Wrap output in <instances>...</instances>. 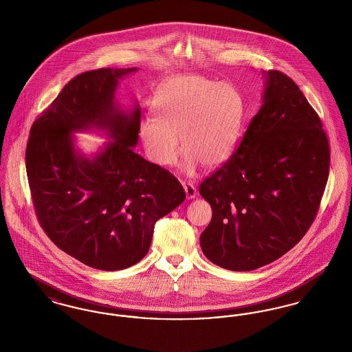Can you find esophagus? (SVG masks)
Wrapping results in <instances>:
<instances>
[{
    "mask_svg": "<svg viewBox=\"0 0 352 352\" xmlns=\"http://www.w3.org/2000/svg\"><path fill=\"white\" fill-rule=\"evenodd\" d=\"M184 192L187 199H194L197 197V188L191 184H184Z\"/></svg>",
    "mask_w": 352,
    "mask_h": 352,
    "instance_id": "1",
    "label": "esophagus"
}]
</instances>
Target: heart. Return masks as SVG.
Wrapping results in <instances>:
<instances>
[{"mask_svg":"<svg viewBox=\"0 0 352 352\" xmlns=\"http://www.w3.org/2000/svg\"><path fill=\"white\" fill-rule=\"evenodd\" d=\"M153 118L140 124V137L151 161L171 166L182 153L184 173L221 168L234 154L244 113L241 95L228 83L201 75H181L166 80L151 100Z\"/></svg>","mask_w":352,"mask_h":352,"instance_id":"1","label":"heart"}]
</instances>
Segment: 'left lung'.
Masks as SVG:
<instances>
[{
	"instance_id": "obj_1",
	"label": "left lung",
	"mask_w": 352,
	"mask_h": 352,
	"mask_svg": "<svg viewBox=\"0 0 352 352\" xmlns=\"http://www.w3.org/2000/svg\"><path fill=\"white\" fill-rule=\"evenodd\" d=\"M263 105L232 157L199 186L212 219L201 234L204 256L248 272L290 251L314 221L329 178L322 122L298 85L263 72Z\"/></svg>"
}]
</instances>
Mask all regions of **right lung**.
I'll return each mask as SVG.
<instances>
[{"instance_id":"add662e5","label":"right lung","mask_w":352,"mask_h":352,"mask_svg":"<svg viewBox=\"0 0 352 352\" xmlns=\"http://www.w3.org/2000/svg\"><path fill=\"white\" fill-rule=\"evenodd\" d=\"M137 68L87 71L68 82L34 121L26 171L38 220L54 244L91 268L121 270L145 257L154 224L186 199L168 170L133 148L140 105L124 111L118 80ZM96 130L111 141L94 156L74 133Z\"/></svg>"}]
</instances>
